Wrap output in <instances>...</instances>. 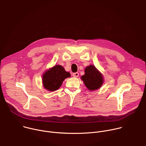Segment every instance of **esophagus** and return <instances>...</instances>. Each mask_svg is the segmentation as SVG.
Wrapping results in <instances>:
<instances>
[{
    "label": "esophagus",
    "instance_id": "34e87169",
    "mask_svg": "<svg viewBox=\"0 0 146 146\" xmlns=\"http://www.w3.org/2000/svg\"><path fill=\"white\" fill-rule=\"evenodd\" d=\"M73 76L74 77H78V76H79V73H78V72L73 73Z\"/></svg>",
    "mask_w": 146,
    "mask_h": 146
}]
</instances>
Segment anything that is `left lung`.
I'll return each instance as SVG.
<instances>
[{"label": "left lung", "mask_w": 146, "mask_h": 146, "mask_svg": "<svg viewBox=\"0 0 146 146\" xmlns=\"http://www.w3.org/2000/svg\"><path fill=\"white\" fill-rule=\"evenodd\" d=\"M85 86L89 90H96L103 84V77L94 66L90 65L85 69V74L81 77Z\"/></svg>", "instance_id": "1"}]
</instances>
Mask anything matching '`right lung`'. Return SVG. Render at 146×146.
Here are the masks:
<instances>
[{
	"label": "right lung",
	"mask_w": 146,
	"mask_h": 146,
	"mask_svg": "<svg viewBox=\"0 0 146 146\" xmlns=\"http://www.w3.org/2000/svg\"><path fill=\"white\" fill-rule=\"evenodd\" d=\"M70 77V74L66 72L61 65H55L46 71L43 75L42 82L44 88L49 91L57 90L61 86L64 80Z\"/></svg>",
	"instance_id": "obj_1"
}]
</instances>
